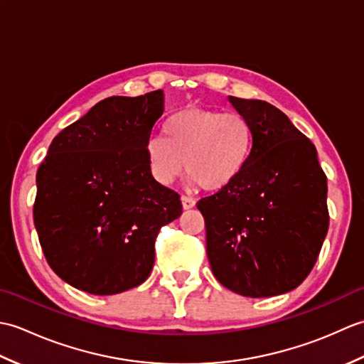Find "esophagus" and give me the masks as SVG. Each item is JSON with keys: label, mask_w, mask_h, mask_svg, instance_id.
Wrapping results in <instances>:
<instances>
[{"label": "esophagus", "mask_w": 364, "mask_h": 364, "mask_svg": "<svg viewBox=\"0 0 364 364\" xmlns=\"http://www.w3.org/2000/svg\"><path fill=\"white\" fill-rule=\"evenodd\" d=\"M181 205H183V210H191V208L196 206V200L191 198V197L183 196L181 197Z\"/></svg>", "instance_id": "esophagus-1"}]
</instances>
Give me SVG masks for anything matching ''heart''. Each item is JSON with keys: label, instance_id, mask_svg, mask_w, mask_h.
<instances>
[{"label": "heart", "instance_id": "1", "mask_svg": "<svg viewBox=\"0 0 364 364\" xmlns=\"http://www.w3.org/2000/svg\"><path fill=\"white\" fill-rule=\"evenodd\" d=\"M154 134L145 151L154 180L170 184L186 168L192 186L206 191L228 188L241 175L253 150L250 123L237 112L184 107Z\"/></svg>", "mask_w": 364, "mask_h": 364}]
</instances>
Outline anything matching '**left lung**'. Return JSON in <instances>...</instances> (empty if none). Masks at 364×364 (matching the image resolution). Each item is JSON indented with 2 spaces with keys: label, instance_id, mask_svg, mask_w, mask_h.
<instances>
[{
  "label": "left lung",
  "instance_id": "left-lung-1",
  "mask_svg": "<svg viewBox=\"0 0 364 364\" xmlns=\"http://www.w3.org/2000/svg\"><path fill=\"white\" fill-rule=\"evenodd\" d=\"M253 131L236 180L202 198L214 277L245 297H272L305 280L328 230L327 176L310 139L262 100L228 97Z\"/></svg>",
  "mask_w": 364,
  "mask_h": 364
}]
</instances>
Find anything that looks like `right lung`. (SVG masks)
Returning <instances> with one entry per match:
<instances>
[{"mask_svg": "<svg viewBox=\"0 0 364 364\" xmlns=\"http://www.w3.org/2000/svg\"><path fill=\"white\" fill-rule=\"evenodd\" d=\"M164 92L109 97L53 139L37 170L34 225L65 283L112 296L149 278L162 225L181 215L176 192L154 180L145 146Z\"/></svg>", "mask_w": 364, "mask_h": 364, "instance_id": "1", "label": "right lung"}]
</instances>
